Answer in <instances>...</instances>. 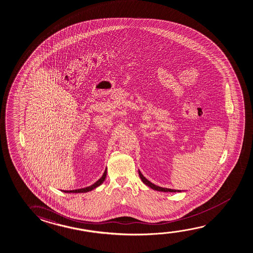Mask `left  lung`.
Wrapping results in <instances>:
<instances>
[{"mask_svg":"<svg viewBox=\"0 0 253 253\" xmlns=\"http://www.w3.org/2000/svg\"><path fill=\"white\" fill-rule=\"evenodd\" d=\"M138 173H139L140 178L143 181V183H145L146 185L150 187L151 189H153L155 191H164V192H181V191H179V190H172V189H168V188H163V187L158 186V185H156L154 183L150 182L149 180L146 179V178L143 176V174L140 172V170H138Z\"/></svg>","mask_w":253,"mask_h":253,"instance_id":"obj_1","label":"left lung"}]
</instances>
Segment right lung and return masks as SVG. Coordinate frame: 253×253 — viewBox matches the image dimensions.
<instances>
[{"label":"right lung","mask_w":253,"mask_h":253,"mask_svg":"<svg viewBox=\"0 0 253 253\" xmlns=\"http://www.w3.org/2000/svg\"><path fill=\"white\" fill-rule=\"evenodd\" d=\"M107 175V169H105V171L103 173V176L97 180L94 184H92L90 186L86 187V188H83V189H77V190H73V191H63V192H66V193H84V192H88V191H92L95 189L96 187L100 186L102 183L104 182V180L106 178Z\"/></svg>","instance_id":"1"}]
</instances>
